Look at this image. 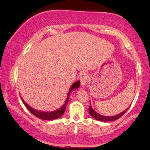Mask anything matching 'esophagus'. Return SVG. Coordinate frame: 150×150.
I'll return each instance as SVG.
<instances>
[{
    "label": "esophagus",
    "mask_w": 150,
    "mask_h": 150,
    "mask_svg": "<svg viewBox=\"0 0 150 150\" xmlns=\"http://www.w3.org/2000/svg\"><path fill=\"white\" fill-rule=\"evenodd\" d=\"M89 75L87 72H82L80 74V81H81V85L83 86H85L89 81Z\"/></svg>",
    "instance_id": "34e87169"
}]
</instances>
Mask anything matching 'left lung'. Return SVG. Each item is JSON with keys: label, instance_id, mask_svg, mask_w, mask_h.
<instances>
[{"label": "left lung", "instance_id": "8db88e82", "mask_svg": "<svg viewBox=\"0 0 150 150\" xmlns=\"http://www.w3.org/2000/svg\"><path fill=\"white\" fill-rule=\"evenodd\" d=\"M130 106H129V107L127 108L126 110H125L124 111L122 112L120 114L117 115H115V116L105 117V116H102V115H101L97 113L95 110H93V109L91 106V104H90V106L89 107V112L90 115H91L93 117L94 119H96V120H97L98 121H101V122H112V121H115V120H117V119L120 118L122 115H124V113H126V112L128 110V108H130Z\"/></svg>", "mask_w": 150, "mask_h": 150}]
</instances>
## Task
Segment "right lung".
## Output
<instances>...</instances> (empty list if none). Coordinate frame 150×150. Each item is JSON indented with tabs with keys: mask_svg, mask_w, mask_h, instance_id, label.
<instances>
[{
	"mask_svg": "<svg viewBox=\"0 0 150 150\" xmlns=\"http://www.w3.org/2000/svg\"><path fill=\"white\" fill-rule=\"evenodd\" d=\"M79 87H80V81H77V82H76V83H74L72 86L71 87L70 89H69L68 95H67L66 101H65L64 105H63L62 107H61L60 108H59V109L54 110V111H53V112H47L39 111V110H35V109H34V108L30 107V106H28V104H26V102H24V100L22 99V98L21 99L22 100V102H23L24 105H25L26 107L27 108V109L29 110V111L31 112L33 115H34L35 116H36L37 117L40 118V119H41V120H55V119L60 117L63 115V113H64V112H65V108H66L67 102H68L69 93H70V92L72 91L73 89H76V88Z\"/></svg>",
	"mask_w": 150,
	"mask_h": 150,
	"instance_id": "obj_1",
	"label": "right lung"
}]
</instances>
